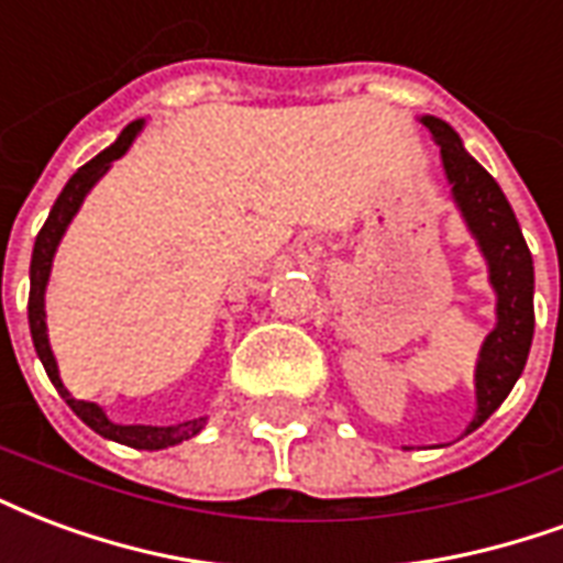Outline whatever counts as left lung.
Returning <instances> with one entry per match:
<instances>
[{
    "mask_svg": "<svg viewBox=\"0 0 563 563\" xmlns=\"http://www.w3.org/2000/svg\"><path fill=\"white\" fill-rule=\"evenodd\" d=\"M423 124L441 145V161L448 181L453 185V199L460 202L462 218L489 262V280L498 292V324L486 336L477 364V415L468 427L472 432L514 390L528 361L534 336V265L514 208L504 199L495 178L462 148L451 124L432 115H423Z\"/></svg>",
    "mask_w": 563,
    "mask_h": 563,
    "instance_id": "1",
    "label": "left lung"
}]
</instances>
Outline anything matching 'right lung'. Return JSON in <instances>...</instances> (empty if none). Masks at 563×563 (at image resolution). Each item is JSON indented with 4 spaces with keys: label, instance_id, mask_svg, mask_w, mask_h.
Instances as JSON below:
<instances>
[{
    "label": "right lung",
    "instance_id": "obj_1",
    "mask_svg": "<svg viewBox=\"0 0 563 563\" xmlns=\"http://www.w3.org/2000/svg\"><path fill=\"white\" fill-rule=\"evenodd\" d=\"M143 122H133L128 124L122 131V136L110 145V148H103L98 157H91L89 164L80 166L70 181L65 185V190L56 199V206L49 208V218L47 223L41 227L35 239V250H32V268H29V328H32V343H35V352L41 357V364L47 369L49 382L56 385L65 402H68L74 415L82 420V423H89L91 430L103 435V439L119 441V444H128V448H136V451H161V448H173L178 441L190 439V435H197L202 430V423L206 418L199 420H185V423H176V427H122V423H112L107 415H103L101 406H95V402H82V399H74L65 390L59 378V366H56V357L49 352V340H47V322H44V289H47L49 280V268H53V253L59 247L62 235H65V229H68L70 218L77 214V208L82 206V199L91 190V185L98 181V178L110 169L112 161H119L128 148H131L133 136L140 133Z\"/></svg>",
    "mask_w": 563,
    "mask_h": 563
}]
</instances>
